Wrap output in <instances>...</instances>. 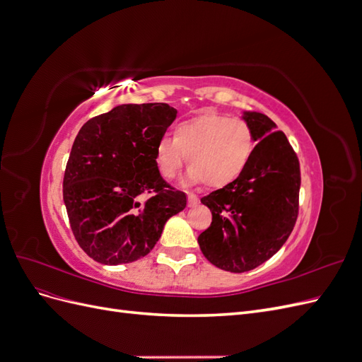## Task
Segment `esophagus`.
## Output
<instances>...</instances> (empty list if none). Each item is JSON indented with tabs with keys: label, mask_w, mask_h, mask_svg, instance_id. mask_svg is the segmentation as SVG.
<instances>
[{
	"label": "esophagus",
	"mask_w": 362,
	"mask_h": 362,
	"mask_svg": "<svg viewBox=\"0 0 362 362\" xmlns=\"http://www.w3.org/2000/svg\"><path fill=\"white\" fill-rule=\"evenodd\" d=\"M198 204H199V199L196 198L194 194H189V201H187V205H189V206H196V205H198Z\"/></svg>",
	"instance_id": "34e87169"
}]
</instances>
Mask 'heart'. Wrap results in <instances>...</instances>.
Instances as JSON below:
<instances>
[{
    "label": "heart",
    "instance_id": "b5f03b06",
    "mask_svg": "<svg viewBox=\"0 0 362 362\" xmlns=\"http://www.w3.org/2000/svg\"><path fill=\"white\" fill-rule=\"evenodd\" d=\"M254 149V131L246 120L202 115L175 127L173 140H158L156 166L161 178L172 180L182 168L185 157L190 166L185 181L222 189L240 178Z\"/></svg>",
    "mask_w": 362,
    "mask_h": 362
}]
</instances>
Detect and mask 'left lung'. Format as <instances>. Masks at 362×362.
Instances as JSON below:
<instances>
[{
  "mask_svg": "<svg viewBox=\"0 0 362 362\" xmlns=\"http://www.w3.org/2000/svg\"><path fill=\"white\" fill-rule=\"evenodd\" d=\"M258 141L247 168L234 182L204 196L211 225L198 237L216 267L242 273L272 258L290 237L299 213L300 166L286 134L270 117L245 112Z\"/></svg>",
  "mask_w": 362,
  "mask_h": 362,
  "instance_id": "1",
  "label": "left lung"
}]
</instances>
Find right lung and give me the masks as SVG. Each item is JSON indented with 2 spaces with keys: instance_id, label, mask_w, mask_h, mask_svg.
I'll return each instance as SVG.
<instances>
[{
  "instance_id": "1",
  "label": "right lung",
  "mask_w": 362,
  "mask_h": 362,
  "mask_svg": "<svg viewBox=\"0 0 362 362\" xmlns=\"http://www.w3.org/2000/svg\"><path fill=\"white\" fill-rule=\"evenodd\" d=\"M177 117L163 103L122 104L87 120L76 134L63 178L72 233L87 255L117 266L148 255L168 218L187 205L164 181L156 146ZM141 194H149L145 202Z\"/></svg>"
}]
</instances>
